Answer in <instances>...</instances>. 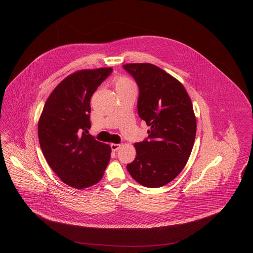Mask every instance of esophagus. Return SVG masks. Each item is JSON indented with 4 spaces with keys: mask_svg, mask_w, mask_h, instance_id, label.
I'll return each mask as SVG.
<instances>
[{
    "mask_svg": "<svg viewBox=\"0 0 253 253\" xmlns=\"http://www.w3.org/2000/svg\"><path fill=\"white\" fill-rule=\"evenodd\" d=\"M121 144H116V143H113V144H111V149H112V151H117V150H119L120 148H121Z\"/></svg>",
    "mask_w": 253,
    "mask_h": 253,
    "instance_id": "34e87169",
    "label": "esophagus"
}]
</instances>
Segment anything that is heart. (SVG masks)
<instances>
[{"label": "heart", "instance_id": "b5f03b06", "mask_svg": "<svg viewBox=\"0 0 253 253\" xmlns=\"http://www.w3.org/2000/svg\"><path fill=\"white\" fill-rule=\"evenodd\" d=\"M114 85H115V89H120V88H125V87H135L134 85V83L126 78V77H119L115 80V83H114Z\"/></svg>", "mask_w": 253, "mask_h": 253}]
</instances>
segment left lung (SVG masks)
Here are the masks:
<instances>
[{
    "label": "left lung",
    "mask_w": 253,
    "mask_h": 253,
    "mask_svg": "<svg viewBox=\"0 0 253 253\" xmlns=\"http://www.w3.org/2000/svg\"><path fill=\"white\" fill-rule=\"evenodd\" d=\"M124 68L139 86L138 115L150 126L149 139L135 143L136 157L126 166L131 177L148 188L173 180L185 168L197 131L191 98L180 82L151 63Z\"/></svg>",
    "instance_id": "8db88e82"
}]
</instances>
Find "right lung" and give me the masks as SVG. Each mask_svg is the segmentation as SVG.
Returning <instances> with one entry per match:
<instances>
[{"instance_id":"obj_1","label":"right lung","mask_w":253,"mask_h":253,"mask_svg":"<svg viewBox=\"0 0 253 253\" xmlns=\"http://www.w3.org/2000/svg\"><path fill=\"white\" fill-rule=\"evenodd\" d=\"M112 71L104 67L70 74L49 94L39 119L43 157L60 180L75 189L101 180L111 158L110 145L86 133L90 98Z\"/></svg>"}]
</instances>
